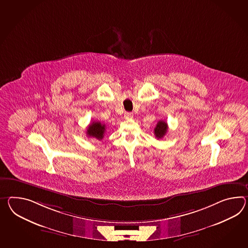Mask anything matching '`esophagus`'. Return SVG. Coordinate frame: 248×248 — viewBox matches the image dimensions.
<instances>
[{
    "label": "esophagus",
    "mask_w": 248,
    "mask_h": 248,
    "mask_svg": "<svg viewBox=\"0 0 248 248\" xmlns=\"http://www.w3.org/2000/svg\"><path fill=\"white\" fill-rule=\"evenodd\" d=\"M133 117V113H131V112H126V113H124V118H126V119H132Z\"/></svg>",
    "instance_id": "34e87169"
}]
</instances>
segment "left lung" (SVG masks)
<instances>
[{"instance_id": "obj_1", "label": "left lung", "mask_w": 248, "mask_h": 248, "mask_svg": "<svg viewBox=\"0 0 248 248\" xmlns=\"http://www.w3.org/2000/svg\"><path fill=\"white\" fill-rule=\"evenodd\" d=\"M168 131V124L165 121L157 122V125L154 129V134L157 139H161L165 136Z\"/></svg>"}]
</instances>
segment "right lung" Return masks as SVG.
<instances>
[{
	"instance_id": "right-lung-1",
	"label": "right lung",
	"mask_w": 248,
	"mask_h": 248,
	"mask_svg": "<svg viewBox=\"0 0 248 248\" xmlns=\"http://www.w3.org/2000/svg\"><path fill=\"white\" fill-rule=\"evenodd\" d=\"M105 131H106V125L105 124H102L100 122L94 121L88 127L87 135L89 137H91V138L100 140L104 137Z\"/></svg>"
}]
</instances>
